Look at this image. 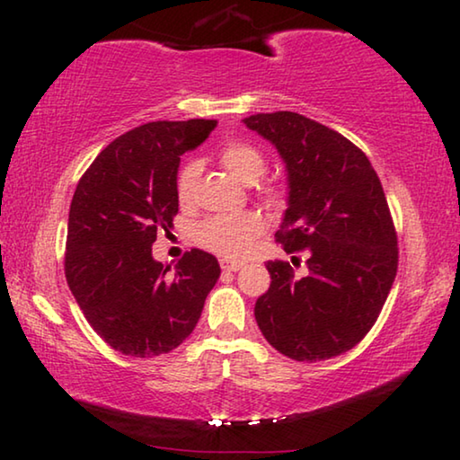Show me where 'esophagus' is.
<instances>
[{"mask_svg":"<svg viewBox=\"0 0 460 460\" xmlns=\"http://www.w3.org/2000/svg\"><path fill=\"white\" fill-rule=\"evenodd\" d=\"M241 266H243V263L237 261V260H229V258L221 260V270L223 271H237V270H241Z\"/></svg>","mask_w":460,"mask_h":460,"instance_id":"obj_1","label":"esophagus"}]
</instances>
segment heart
<instances>
[{
  "label": "heart",
  "instance_id": "heart-1",
  "mask_svg": "<svg viewBox=\"0 0 460 460\" xmlns=\"http://www.w3.org/2000/svg\"><path fill=\"white\" fill-rule=\"evenodd\" d=\"M221 164L237 178V181L252 184L258 181L266 170V158L258 147L247 142H229L219 152ZM200 174V166L197 160L186 162L181 168L176 181L178 199L189 205L194 197V186H197ZM266 227L263 217L255 211H243L233 215H213L197 225L194 229V241L200 247L208 249L217 255L225 258H241L252 249L253 241Z\"/></svg>",
  "mask_w": 460,
  "mask_h": 460
}]
</instances>
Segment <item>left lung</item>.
<instances>
[{"label":"left lung","instance_id":"obj_1","mask_svg":"<svg viewBox=\"0 0 460 460\" xmlns=\"http://www.w3.org/2000/svg\"><path fill=\"white\" fill-rule=\"evenodd\" d=\"M245 126L286 166L288 208L276 233L286 253L308 249L305 278L268 261L271 284L255 302L263 337L296 361L353 349L376 324L398 271V237L384 189L359 147L300 113H258Z\"/></svg>","mask_w":460,"mask_h":460}]
</instances>
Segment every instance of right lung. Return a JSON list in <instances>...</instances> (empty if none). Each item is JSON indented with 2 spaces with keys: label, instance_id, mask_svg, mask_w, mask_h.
Here are the masks:
<instances>
[{
  "label": "right lung",
  "instance_id": "1",
  "mask_svg": "<svg viewBox=\"0 0 460 460\" xmlns=\"http://www.w3.org/2000/svg\"><path fill=\"white\" fill-rule=\"evenodd\" d=\"M215 128L217 119L146 123L113 139L76 184L66 282L93 331L123 355L154 357L181 345L221 276L202 249L186 252L174 274L152 258L158 231L172 227L178 213L181 155Z\"/></svg>",
  "mask_w": 460,
  "mask_h": 460
}]
</instances>
